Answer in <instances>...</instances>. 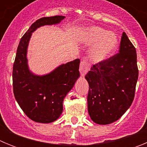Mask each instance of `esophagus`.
I'll return each instance as SVG.
<instances>
[{
  "mask_svg": "<svg viewBox=\"0 0 147 147\" xmlns=\"http://www.w3.org/2000/svg\"><path fill=\"white\" fill-rule=\"evenodd\" d=\"M90 68V65H88V62L85 60H82L80 63V74H81V76L82 77L85 76L87 73H88V70Z\"/></svg>",
  "mask_w": 147,
  "mask_h": 147,
  "instance_id": "1",
  "label": "esophagus"
}]
</instances>
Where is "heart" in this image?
<instances>
[{"label": "heart", "mask_w": 147, "mask_h": 147, "mask_svg": "<svg viewBox=\"0 0 147 147\" xmlns=\"http://www.w3.org/2000/svg\"><path fill=\"white\" fill-rule=\"evenodd\" d=\"M78 41L86 46H91L89 51L90 59L94 63L107 60L119 45V37L115 32H108L99 26L83 28L76 36Z\"/></svg>", "instance_id": "b5f03b06"}]
</instances>
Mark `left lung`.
<instances>
[{"instance_id":"1","label":"left lung","mask_w":147,"mask_h":147,"mask_svg":"<svg viewBox=\"0 0 147 147\" xmlns=\"http://www.w3.org/2000/svg\"><path fill=\"white\" fill-rule=\"evenodd\" d=\"M115 56L92 66L85 76L89 85L88 109L97 124L119 120L134 99L138 77L136 50L125 32Z\"/></svg>"}]
</instances>
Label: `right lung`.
Wrapping results in <instances>:
<instances>
[{
    "mask_svg": "<svg viewBox=\"0 0 147 147\" xmlns=\"http://www.w3.org/2000/svg\"><path fill=\"white\" fill-rule=\"evenodd\" d=\"M65 16L45 17L36 20L20 39L13 65V90L24 113L38 123L57 120L63 110V101L80 76V60L61 64L46 74L38 75L29 69L28 43L32 33L44 26L59 24Z\"/></svg>",
    "mask_w": 147,
    "mask_h": 147,
    "instance_id": "right-lung-1",
    "label": "right lung"
}]
</instances>
